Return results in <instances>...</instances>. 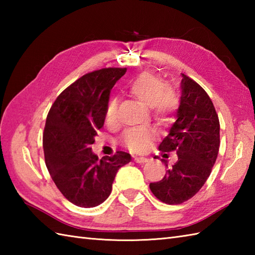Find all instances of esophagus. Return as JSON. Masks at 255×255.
I'll list each match as a JSON object with an SVG mask.
<instances>
[{
	"mask_svg": "<svg viewBox=\"0 0 255 255\" xmlns=\"http://www.w3.org/2000/svg\"><path fill=\"white\" fill-rule=\"evenodd\" d=\"M133 160L136 163H145V162L148 161V159L144 158V156H137V155L133 156Z\"/></svg>",
	"mask_w": 255,
	"mask_h": 255,
	"instance_id": "34e87169",
	"label": "esophagus"
}]
</instances>
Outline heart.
I'll use <instances>...</instances> for the list:
<instances>
[{
    "instance_id": "heart-1",
    "label": "heart",
    "mask_w": 255,
    "mask_h": 255,
    "mask_svg": "<svg viewBox=\"0 0 255 255\" xmlns=\"http://www.w3.org/2000/svg\"><path fill=\"white\" fill-rule=\"evenodd\" d=\"M127 91L134 99L149 106L153 116L161 123L170 121L171 115L178 105L174 92L164 86L156 75L150 72H144L131 80L127 84ZM117 108L118 103L116 100L108 102L105 112L107 124L114 125L117 123ZM153 136L154 132L149 127L132 128L124 133L123 143L133 152H142L148 148Z\"/></svg>"
}]
</instances>
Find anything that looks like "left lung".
<instances>
[{
    "label": "left lung",
    "mask_w": 255,
    "mask_h": 255,
    "mask_svg": "<svg viewBox=\"0 0 255 255\" xmlns=\"http://www.w3.org/2000/svg\"><path fill=\"white\" fill-rule=\"evenodd\" d=\"M176 121L162 140V152L176 151L177 161L150 189L161 202L177 205L192 198L210 175L220 144V125L213 102L205 90L182 74ZM158 158V156H155ZM167 166L166 160H162Z\"/></svg>",
    "instance_id": "8db88e82"
}]
</instances>
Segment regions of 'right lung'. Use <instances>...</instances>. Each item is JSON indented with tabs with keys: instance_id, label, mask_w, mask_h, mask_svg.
Returning a JSON list of instances; mask_svg holds the SVG:
<instances>
[{
	"instance_id": "right-lung-1",
	"label": "right lung",
	"mask_w": 255,
	"mask_h": 255,
	"mask_svg": "<svg viewBox=\"0 0 255 255\" xmlns=\"http://www.w3.org/2000/svg\"><path fill=\"white\" fill-rule=\"evenodd\" d=\"M126 70L107 68L83 75L57 97L48 113L42 137L46 166L59 191L79 207L104 203L117 171L131 160L124 151L99 160L91 148L104 126L111 90Z\"/></svg>"
}]
</instances>
